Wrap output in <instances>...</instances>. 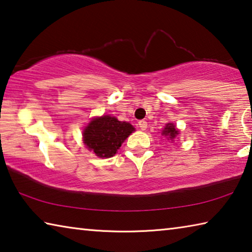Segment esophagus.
Masks as SVG:
<instances>
[{
  "label": "esophagus",
  "instance_id": "esophagus-1",
  "mask_svg": "<svg viewBox=\"0 0 252 252\" xmlns=\"http://www.w3.org/2000/svg\"><path fill=\"white\" fill-rule=\"evenodd\" d=\"M139 126H140V129L141 130H146L147 127H148V123H147V121L146 120H141V121H139Z\"/></svg>",
  "mask_w": 252,
  "mask_h": 252
}]
</instances>
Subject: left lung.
Segmentation results:
<instances>
[{
    "label": "left lung",
    "mask_w": 252,
    "mask_h": 252,
    "mask_svg": "<svg viewBox=\"0 0 252 252\" xmlns=\"http://www.w3.org/2000/svg\"><path fill=\"white\" fill-rule=\"evenodd\" d=\"M178 130L174 127L173 125H171V123H169V125L164 127L163 130V133L165 136H169V139H174L176 138V135L178 134Z\"/></svg>",
    "instance_id": "1"
}]
</instances>
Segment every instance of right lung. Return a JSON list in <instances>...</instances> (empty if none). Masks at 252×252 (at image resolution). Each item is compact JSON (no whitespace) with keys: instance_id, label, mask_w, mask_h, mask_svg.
<instances>
[{"instance_id":"right-lung-1","label":"right lung","mask_w":252,"mask_h":252,"mask_svg":"<svg viewBox=\"0 0 252 252\" xmlns=\"http://www.w3.org/2000/svg\"><path fill=\"white\" fill-rule=\"evenodd\" d=\"M134 127L130 123L119 121L117 118L104 116L95 118L83 132L85 146L100 158H111L117 153L122 142Z\"/></svg>"}]
</instances>
